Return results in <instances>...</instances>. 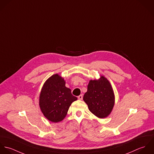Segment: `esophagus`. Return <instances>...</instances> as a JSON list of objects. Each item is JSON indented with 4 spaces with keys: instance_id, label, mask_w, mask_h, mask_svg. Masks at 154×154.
<instances>
[{
    "instance_id": "esophagus-1",
    "label": "esophagus",
    "mask_w": 154,
    "mask_h": 154,
    "mask_svg": "<svg viewBox=\"0 0 154 154\" xmlns=\"http://www.w3.org/2000/svg\"><path fill=\"white\" fill-rule=\"evenodd\" d=\"M78 99H79V100H82V99H83V96H82V94L79 95V96H78Z\"/></svg>"
}]
</instances>
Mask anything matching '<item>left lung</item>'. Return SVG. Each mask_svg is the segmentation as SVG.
<instances>
[{
    "label": "left lung",
    "instance_id": "left-lung-1",
    "mask_svg": "<svg viewBox=\"0 0 154 154\" xmlns=\"http://www.w3.org/2000/svg\"><path fill=\"white\" fill-rule=\"evenodd\" d=\"M83 100L94 116L100 119L107 117L115 103L114 93L109 82L104 76H100L99 80H90Z\"/></svg>",
    "mask_w": 154,
    "mask_h": 154
}]
</instances>
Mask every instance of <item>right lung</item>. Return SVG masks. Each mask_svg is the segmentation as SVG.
<instances>
[{"instance_id": "1", "label": "right lung", "mask_w": 154, "mask_h": 154, "mask_svg": "<svg viewBox=\"0 0 154 154\" xmlns=\"http://www.w3.org/2000/svg\"><path fill=\"white\" fill-rule=\"evenodd\" d=\"M77 99L65 86L64 79L58 74L44 83L39 97V106L44 116L54 123L61 122L71 103Z\"/></svg>"}]
</instances>
